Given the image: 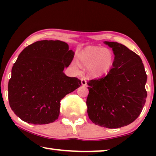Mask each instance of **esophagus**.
Wrapping results in <instances>:
<instances>
[{"mask_svg":"<svg viewBox=\"0 0 156 156\" xmlns=\"http://www.w3.org/2000/svg\"><path fill=\"white\" fill-rule=\"evenodd\" d=\"M81 84H82V85H83V86L87 85V81H86V79L84 78H81Z\"/></svg>","mask_w":156,"mask_h":156,"instance_id":"34e87169","label":"esophagus"}]
</instances>
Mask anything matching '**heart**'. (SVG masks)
I'll use <instances>...</instances> for the list:
<instances>
[{
    "label": "heart",
    "mask_w": 156,
    "mask_h": 156,
    "mask_svg": "<svg viewBox=\"0 0 156 156\" xmlns=\"http://www.w3.org/2000/svg\"><path fill=\"white\" fill-rule=\"evenodd\" d=\"M78 60L84 67L88 68V73L92 77H99L107 73L112 69L115 60L112 49L102 47H87L78 54ZM76 67H80L77 62Z\"/></svg>",
    "instance_id": "1"
}]
</instances>
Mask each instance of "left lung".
<instances>
[{"label": "left lung", "instance_id": "8db88e82", "mask_svg": "<svg viewBox=\"0 0 156 156\" xmlns=\"http://www.w3.org/2000/svg\"><path fill=\"white\" fill-rule=\"evenodd\" d=\"M115 56L107 76L89 81L87 113L95 125L109 129L133 122L140 114L147 96V74L138 54L123 44L105 41Z\"/></svg>", "mask_w": 156, "mask_h": 156}]
</instances>
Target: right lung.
<instances>
[{
  "instance_id": "right-lung-1",
  "label": "right lung",
  "mask_w": 156,
  "mask_h": 156,
  "mask_svg": "<svg viewBox=\"0 0 156 156\" xmlns=\"http://www.w3.org/2000/svg\"><path fill=\"white\" fill-rule=\"evenodd\" d=\"M73 56L60 41H37L21 51L8 83L9 105L18 117L34 125L58 118L60 100L81 85L79 79L63 72Z\"/></svg>"
}]
</instances>
